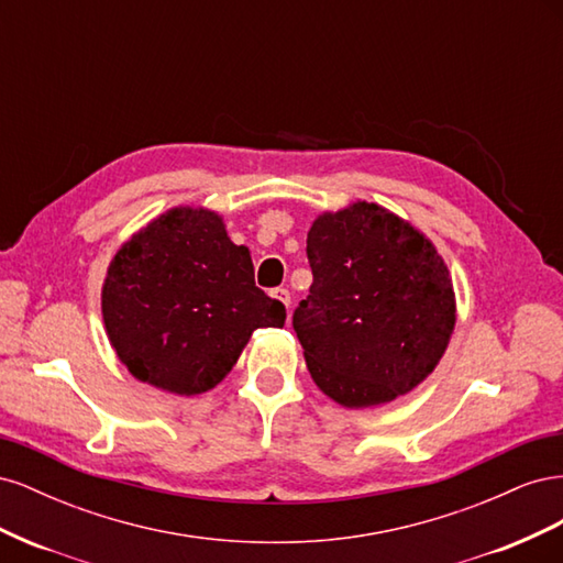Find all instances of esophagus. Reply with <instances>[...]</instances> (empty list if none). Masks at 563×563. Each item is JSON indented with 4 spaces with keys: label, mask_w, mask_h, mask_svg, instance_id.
<instances>
[{
    "label": "esophagus",
    "mask_w": 563,
    "mask_h": 563,
    "mask_svg": "<svg viewBox=\"0 0 563 563\" xmlns=\"http://www.w3.org/2000/svg\"><path fill=\"white\" fill-rule=\"evenodd\" d=\"M272 298H277L286 310L291 308V294H288V288H275V291H272Z\"/></svg>",
    "instance_id": "esophagus-1"
}]
</instances>
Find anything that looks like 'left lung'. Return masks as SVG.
<instances>
[{
	"label": "left lung",
	"mask_w": 563,
	"mask_h": 563,
	"mask_svg": "<svg viewBox=\"0 0 563 563\" xmlns=\"http://www.w3.org/2000/svg\"><path fill=\"white\" fill-rule=\"evenodd\" d=\"M310 296L294 312L314 385L345 408L395 401L444 356L451 272L430 236L376 201L323 211L308 232Z\"/></svg>",
	"instance_id": "8db88e82"
}]
</instances>
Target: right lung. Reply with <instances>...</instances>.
I'll list each match as a JSON object with an SVG mask.
<instances>
[{
	"mask_svg": "<svg viewBox=\"0 0 563 563\" xmlns=\"http://www.w3.org/2000/svg\"><path fill=\"white\" fill-rule=\"evenodd\" d=\"M100 310L131 376L180 397L213 389L255 329L286 319L255 286L251 251L207 207H174L133 232L108 265Z\"/></svg>",
	"mask_w": 563,
	"mask_h": 563,
	"instance_id": "1",
	"label": "right lung"
}]
</instances>
